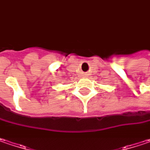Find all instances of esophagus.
<instances>
[{
  "label": "esophagus",
  "mask_w": 150,
  "mask_h": 150,
  "mask_svg": "<svg viewBox=\"0 0 150 150\" xmlns=\"http://www.w3.org/2000/svg\"><path fill=\"white\" fill-rule=\"evenodd\" d=\"M88 74L87 72H83L81 76H82L83 78H87V77H88Z\"/></svg>",
  "instance_id": "esophagus-1"
}]
</instances>
